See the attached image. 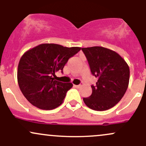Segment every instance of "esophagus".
<instances>
[{
    "label": "esophagus",
    "instance_id": "obj_1",
    "mask_svg": "<svg viewBox=\"0 0 146 146\" xmlns=\"http://www.w3.org/2000/svg\"><path fill=\"white\" fill-rule=\"evenodd\" d=\"M74 87L76 88H79L81 87V85H74Z\"/></svg>",
    "mask_w": 146,
    "mask_h": 146
}]
</instances>
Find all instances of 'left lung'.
Returning <instances> with one entry per match:
<instances>
[{
  "mask_svg": "<svg viewBox=\"0 0 146 146\" xmlns=\"http://www.w3.org/2000/svg\"><path fill=\"white\" fill-rule=\"evenodd\" d=\"M86 56L93 76L98 78L92 93L83 98L90 109L104 111L118 104L125 94L130 79V69L119 54L103 47L81 49Z\"/></svg>",
  "mask_w": 146,
  "mask_h": 146,
  "instance_id": "8db88e82",
  "label": "left lung"
}]
</instances>
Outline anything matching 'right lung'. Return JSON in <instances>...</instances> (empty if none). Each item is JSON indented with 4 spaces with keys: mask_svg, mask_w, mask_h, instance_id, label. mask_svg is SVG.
Listing matches in <instances>:
<instances>
[{
    "mask_svg": "<svg viewBox=\"0 0 146 146\" xmlns=\"http://www.w3.org/2000/svg\"><path fill=\"white\" fill-rule=\"evenodd\" d=\"M81 47H63L44 43L28 50L22 56L17 71V79L23 94L27 101L42 110H53L63 102L71 83H62L52 78L61 70L69 58Z\"/></svg>",
    "mask_w": 146,
    "mask_h": 146,
    "instance_id": "1",
    "label": "right lung"
}]
</instances>
